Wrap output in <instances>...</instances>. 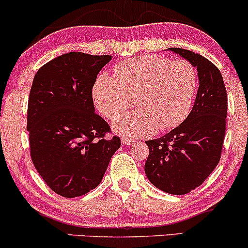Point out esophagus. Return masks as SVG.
<instances>
[{
	"mask_svg": "<svg viewBox=\"0 0 248 248\" xmlns=\"http://www.w3.org/2000/svg\"><path fill=\"white\" fill-rule=\"evenodd\" d=\"M121 142H122V144H124V145H130V144H133V143H134L133 140L128 139V137H122Z\"/></svg>",
	"mask_w": 248,
	"mask_h": 248,
	"instance_id": "1",
	"label": "esophagus"
}]
</instances>
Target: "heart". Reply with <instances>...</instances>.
Wrapping results in <instances>:
<instances>
[{"mask_svg":"<svg viewBox=\"0 0 248 248\" xmlns=\"http://www.w3.org/2000/svg\"><path fill=\"white\" fill-rule=\"evenodd\" d=\"M196 90L198 75L190 62L143 55L120 62L115 77L100 74L92 95L98 111L111 120L124 114L134 99L136 111L118 119L114 127L127 136L142 137L183 122Z\"/></svg>","mask_w":248,"mask_h":248,"instance_id":"heart-1","label":"heart"}]
</instances>
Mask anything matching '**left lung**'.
Wrapping results in <instances>:
<instances>
[{
  "label": "left lung",
  "mask_w": 248,
  "mask_h": 248,
  "mask_svg": "<svg viewBox=\"0 0 248 248\" xmlns=\"http://www.w3.org/2000/svg\"><path fill=\"white\" fill-rule=\"evenodd\" d=\"M198 69L199 90L186 120L163 137L147 141L144 171L163 192L184 195L195 189L218 164L225 136L228 95L222 74L204 56L169 48Z\"/></svg>",
  "instance_id": "obj_1"
}]
</instances>
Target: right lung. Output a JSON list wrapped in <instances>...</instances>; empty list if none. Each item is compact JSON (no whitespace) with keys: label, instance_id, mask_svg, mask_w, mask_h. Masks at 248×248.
<instances>
[{"label":"right lung","instance_id":"obj_1","mask_svg":"<svg viewBox=\"0 0 248 248\" xmlns=\"http://www.w3.org/2000/svg\"><path fill=\"white\" fill-rule=\"evenodd\" d=\"M111 55L70 52L35 74L28 105L30 154L53 192L84 195L103 180L120 148L119 136L106 139L108 124L94 113L92 86Z\"/></svg>","mask_w":248,"mask_h":248}]
</instances>
